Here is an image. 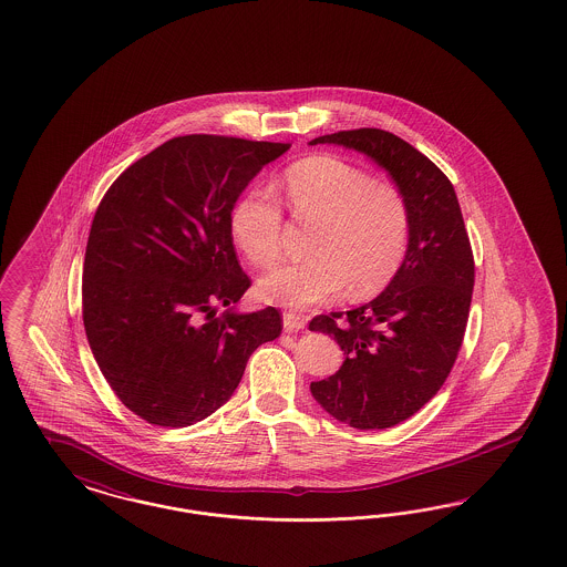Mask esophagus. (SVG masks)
Segmentation results:
<instances>
[{"instance_id": "1", "label": "esophagus", "mask_w": 567, "mask_h": 567, "mask_svg": "<svg viewBox=\"0 0 567 567\" xmlns=\"http://www.w3.org/2000/svg\"><path fill=\"white\" fill-rule=\"evenodd\" d=\"M282 327L285 331H301L306 327V318L295 315V312H285L282 315Z\"/></svg>"}]
</instances>
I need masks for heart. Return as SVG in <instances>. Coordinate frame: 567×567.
Segmentation results:
<instances>
[{
  "instance_id": "obj_1",
  "label": "heart",
  "mask_w": 567,
  "mask_h": 567,
  "mask_svg": "<svg viewBox=\"0 0 567 567\" xmlns=\"http://www.w3.org/2000/svg\"><path fill=\"white\" fill-rule=\"evenodd\" d=\"M285 203L297 219L318 224L310 261L285 264L257 282L261 301L301 310L336 299L380 293L399 274L409 247V206L403 194L375 183L359 166L333 158L299 159L285 175ZM229 229L252 266L280 257L282 210L270 189H250L231 208Z\"/></svg>"
}]
</instances>
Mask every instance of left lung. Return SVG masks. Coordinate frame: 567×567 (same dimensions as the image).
Here are the masks:
<instances>
[{
  "mask_svg": "<svg viewBox=\"0 0 567 567\" xmlns=\"http://www.w3.org/2000/svg\"><path fill=\"white\" fill-rule=\"evenodd\" d=\"M364 154L403 194L409 247L392 282L369 303L312 318L310 331L340 343V369L312 382L318 405L343 424L390 429L424 408L464 340L475 261L452 182L408 141L380 128L312 138Z\"/></svg>",
  "mask_w": 567,
  "mask_h": 567,
  "instance_id": "obj_1",
  "label": "left lung"
}]
</instances>
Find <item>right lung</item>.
<instances>
[{
  "mask_svg": "<svg viewBox=\"0 0 567 567\" xmlns=\"http://www.w3.org/2000/svg\"><path fill=\"white\" fill-rule=\"evenodd\" d=\"M291 143L177 136L128 166L92 219L82 315L117 399L156 426L221 408L250 354L280 336L276 308L238 312L250 287L229 217L257 173ZM228 308L216 317V306Z\"/></svg>",
  "mask_w": 567,
  "mask_h": 567,
  "instance_id": "add662e5",
  "label": "right lung"
}]
</instances>
